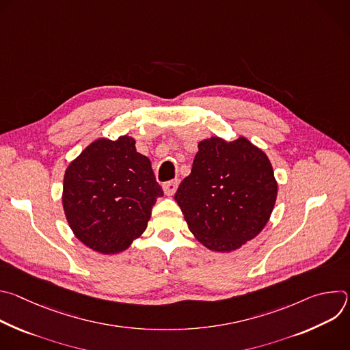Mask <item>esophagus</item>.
I'll return each instance as SVG.
<instances>
[{
	"instance_id": "obj_1",
	"label": "esophagus",
	"mask_w": 350,
	"mask_h": 350,
	"mask_svg": "<svg viewBox=\"0 0 350 350\" xmlns=\"http://www.w3.org/2000/svg\"><path fill=\"white\" fill-rule=\"evenodd\" d=\"M177 187H178V180H172V181H167L163 184V191L166 195L172 196L176 192Z\"/></svg>"
}]
</instances>
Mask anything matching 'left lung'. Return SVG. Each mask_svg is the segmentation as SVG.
Segmentation results:
<instances>
[{
  "label": "left lung",
  "mask_w": 350,
  "mask_h": 350,
  "mask_svg": "<svg viewBox=\"0 0 350 350\" xmlns=\"http://www.w3.org/2000/svg\"><path fill=\"white\" fill-rule=\"evenodd\" d=\"M275 198L269 158L243 137L199 142L191 174L174 195L189 231L217 252L254 239L267 224Z\"/></svg>",
  "instance_id": "left-lung-1"
}]
</instances>
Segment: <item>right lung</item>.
Returning a JSON list of instances; mask_svg holds the SVG:
<instances>
[{
	"label": "right lung",
	"instance_id": "add662e5",
	"mask_svg": "<svg viewBox=\"0 0 350 350\" xmlns=\"http://www.w3.org/2000/svg\"><path fill=\"white\" fill-rule=\"evenodd\" d=\"M163 196L151 161L135 141L99 138L69 165L62 204L75 235L104 255L127 249L146 228L157 199Z\"/></svg>",
	"mask_w": 350,
	"mask_h": 350
}]
</instances>
